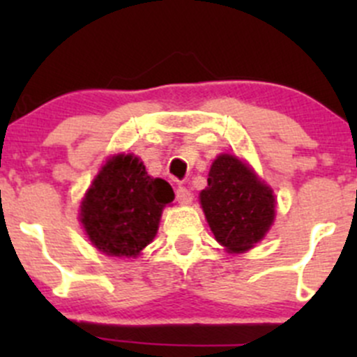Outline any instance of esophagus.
<instances>
[{"mask_svg":"<svg viewBox=\"0 0 357 357\" xmlns=\"http://www.w3.org/2000/svg\"><path fill=\"white\" fill-rule=\"evenodd\" d=\"M192 192H190L186 186H178V188H176V200L181 205H190L192 204Z\"/></svg>","mask_w":357,"mask_h":357,"instance_id":"esophagus-1","label":"esophagus"}]
</instances>
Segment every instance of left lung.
<instances>
[{
    "instance_id": "left-lung-1",
    "label": "left lung",
    "mask_w": 357,
    "mask_h": 357,
    "mask_svg": "<svg viewBox=\"0 0 357 357\" xmlns=\"http://www.w3.org/2000/svg\"><path fill=\"white\" fill-rule=\"evenodd\" d=\"M200 204L215 240L229 252L254 247L275 219V197L248 165L236 157L212 162Z\"/></svg>"
}]
</instances>
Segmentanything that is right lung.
<instances>
[{"mask_svg":"<svg viewBox=\"0 0 357 357\" xmlns=\"http://www.w3.org/2000/svg\"><path fill=\"white\" fill-rule=\"evenodd\" d=\"M174 200L171 185L150 178L132 155L110 158L81 205V221L98 250L135 257L155 236L162 208Z\"/></svg>","mask_w":357,"mask_h":357,"instance_id":"right-lung-1","label":"right lung"}]
</instances>
